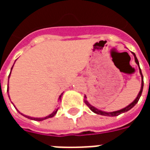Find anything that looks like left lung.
<instances>
[{
    "label": "left lung",
    "instance_id": "1",
    "mask_svg": "<svg viewBox=\"0 0 150 150\" xmlns=\"http://www.w3.org/2000/svg\"><path fill=\"white\" fill-rule=\"evenodd\" d=\"M132 53V54H133V56H134V59H135V62L138 65L139 67V71H140V74H141V76H142V87H141V90H140V91H139L138 95H137V98H136L134 100L132 101V103L130 104H129L127 107L124 108H122V109H120V110H118V111H115V112H104V111H102V110H100V109H98V108H96L93 107L92 105H91V104L88 103V100H84V102L85 104H87L88 106V108L91 109L93 112L96 113V114H99V115H101V116H118V115H120V114H121V113H124V112H128V111H129L132 108H133L134 106L136 105V104L138 102L139 99H140V97H141V96H142V91H143V86H144V80H143V75H142V70H141V68H140V66H139V62L138 60H137V57H136V54H134L133 52ZM85 99H86V96H84Z\"/></svg>",
    "mask_w": 150,
    "mask_h": 150
}]
</instances>
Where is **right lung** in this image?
Returning a JSON list of instances; mask_svg holds the SVG:
<instances>
[{"label":"right lung","instance_id":"1","mask_svg":"<svg viewBox=\"0 0 150 150\" xmlns=\"http://www.w3.org/2000/svg\"><path fill=\"white\" fill-rule=\"evenodd\" d=\"M13 66L12 67L11 71H12V69H13ZM10 74H11V71H10ZM10 74H9V75H8V78H9V76H10ZM7 91H8V88H7ZM62 93L61 95H60V96H59V100H61V97H62ZM14 107H15V106H14ZM17 110H18V109H17ZM57 111H58V108L54 111V112H53L51 113V114H50L49 116H45V117H39V118H38H38H37V117H31V116H25V115H24V114H22V113L20 112H19V111H18V112H19V113H21L22 116H25V117H26V118H28V119L34 120H37V121H42V120H44L48 119V118H51V117H53V116H55V114H56V113H57Z\"/></svg>","mask_w":150,"mask_h":150}]
</instances>
